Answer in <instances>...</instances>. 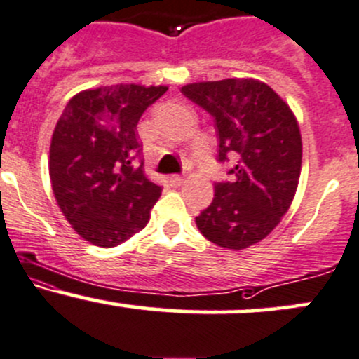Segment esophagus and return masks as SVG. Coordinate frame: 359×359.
Listing matches in <instances>:
<instances>
[{
    "mask_svg": "<svg viewBox=\"0 0 359 359\" xmlns=\"http://www.w3.org/2000/svg\"><path fill=\"white\" fill-rule=\"evenodd\" d=\"M168 180H170V184L173 187H179V186H182L184 180H186V179H184L182 175H179V173H173V175H170V179H168Z\"/></svg>",
    "mask_w": 359,
    "mask_h": 359,
    "instance_id": "esophagus-1",
    "label": "esophagus"
}]
</instances>
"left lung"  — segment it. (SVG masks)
Listing matches in <instances>:
<instances>
[{"label":"left lung","instance_id":"obj_1","mask_svg":"<svg viewBox=\"0 0 359 359\" xmlns=\"http://www.w3.org/2000/svg\"><path fill=\"white\" fill-rule=\"evenodd\" d=\"M182 93L215 119L218 161L233 158L196 224L210 242L242 250L266 238L288 211L302 170V136L291 109L252 78L203 81Z\"/></svg>","mask_w":359,"mask_h":359}]
</instances>
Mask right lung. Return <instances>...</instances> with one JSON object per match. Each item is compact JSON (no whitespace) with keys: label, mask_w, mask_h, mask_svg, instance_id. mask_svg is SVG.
<instances>
[{"label":"right lung","mask_w":359,"mask_h":359,"mask_svg":"<svg viewBox=\"0 0 359 359\" xmlns=\"http://www.w3.org/2000/svg\"><path fill=\"white\" fill-rule=\"evenodd\" d=\"M167 86L110 85L74 95L53 133L49 175L81 238L116 247L147 226L161 187L143 173L140 117Z\"/></svg>","instance_id":"right-lung-1"}]
</instances>
